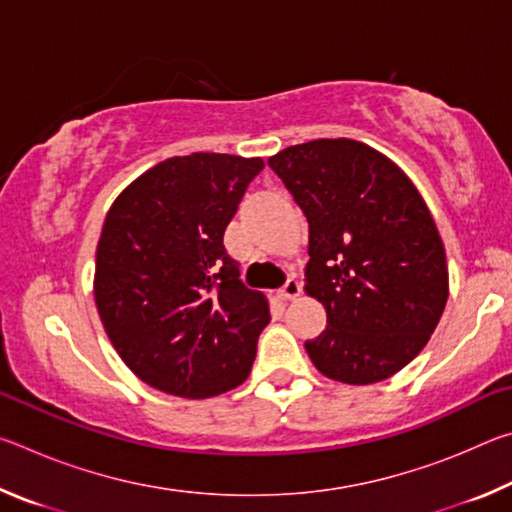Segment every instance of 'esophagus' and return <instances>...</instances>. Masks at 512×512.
Segmentation results:
<instances>
[{"label":"esophagus","mask_w":512,"mask_h":512,"mask_svg":"<svg viewBox=\"0 0 512 512\" xmlns=\"http://www.w3.org/2000/svg\"><path fill=\"white\" fill-rule=\"evenodd\" d=\"M277 296H280V300H293V298H298L300 296V282L298 280H287L284 282V287L277 291Z\"/></svg>","instance_id":"obj_1"}]
</instances>
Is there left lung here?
Listing matches in <instances>:
<instances>
[{
	"label": "left lung",
	"mask_w": 512,
	"mask_h": 512,
	"mask_svg": "<svg viewBox=\"0 0 512 512\" xmlns=\"http://www.w3.org/2000/svg\"><path fill=\"white\" fill-rule=\"evenodd\" d=\"M268 167L309 223L305 289L327 311L309 359L343 384L395 375L427 345L449 296L427 203L395 162L345 137L289 146Z\"/></svg>",
	"instance_id": "8db88e82"
}]
</instances>
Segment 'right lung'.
Wrapping results in <instances>:
<instances>
[{"label": "right lung", "instance_id": "obj_1", "mask_svg": "<svg viewBox=\"0 0 512 512\" xmlns=\"http://www.w3.org/2000/svg\"><path fill=\"white\" fill-rule=\"evenodd\" d=\"M262 158L192 153L133 180L106 214L94 300L121 361L162 393L203 400L244 384L271 320L223 232Z\"/></svg>", "mask_w": 512, "mask_h": 512}]
</instances>
